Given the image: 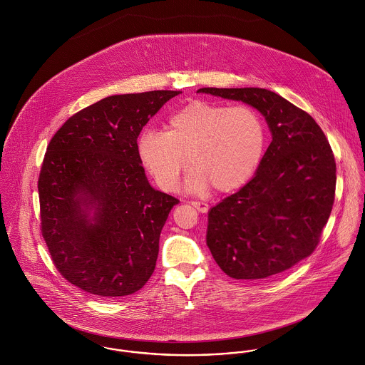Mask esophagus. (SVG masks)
Wrapping results in <instances>:
<instances>
[{
  "instance_id": "esophagus-1",
  "label": "esophagus",
  "mask_w": 365,
  "mask_h": 365,
  "mask_svg": "<svg viewBox=\"0 0 365 365\" xmlns=\"http://www.w3.org/2000/svg\"><path fill=\"white\" fill-rule=\"evenodd\" d=\"M191 205H192L194 208L197 209L198 212H201V213H207V212H208V204H205V202L194 201V202H191Z\"/></svg>"
}]
</instances>
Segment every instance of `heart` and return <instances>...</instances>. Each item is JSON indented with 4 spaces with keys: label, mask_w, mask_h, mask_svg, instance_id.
<instances>
[{
    "label": "heart",
    "mask_w": 365,
    "mask_h": 365,
    "mask_svg": "<svg viewBox=\"0 0 365 365\" xmlns=\"http://www.w3.org/2000/svg\"><path fill=\"white\" fill-rule=\"evenodd\" d=\"M265 149V123L255 108L208 101L182 106L168 118L165 132L145 129L138 140L143 165L165 192L178 188L187 157L194 167L190 190L236 191L256 175Z\"/></svg>",
    "instance_id": "b5f03b06"
}]
</instances>
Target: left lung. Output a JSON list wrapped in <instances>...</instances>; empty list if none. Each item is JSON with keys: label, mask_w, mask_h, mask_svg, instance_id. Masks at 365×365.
I'll list each match as a JSON object with an SVG mask.
<instances>
[{"label": "left lung", "mask_w": 365, "mask_h": 365, "mask_svg": "<svg viewBox=\"0 0 365 365\" xmlns=\"http://www.w3.org/2000/svg\"><path fill=\"white\" fill-rule=\"evenodd\" d=\"M260 110L272 135L256 175L209 210L207 245L235 279L278 275L309 257L334 202L336 161L312 116L265 88H200Z\"/></svg>", "instance_id": "8db88e82"}]
</instances>
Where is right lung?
Instances as JSON below:
<instances>
[{
  "instance_id": "right-lung-1",
  "label": "right lung",
  "mask_w": 365,
  "mask_h": 365,
  "mask_svg": "<svg viewBox=\"0 0 365 365\" xmlns=\"http://www.w3.org/2000/svg\"><path fill=\"white\" fill-rule=\"evenodd\" d=\"M178 94L106 97L68 118L48 146L38 181L42 236L63 278L88 294L130 295L155 271L161 229L180 201L149 184L138 136Z\"/></svg>"
}]
</instances>
